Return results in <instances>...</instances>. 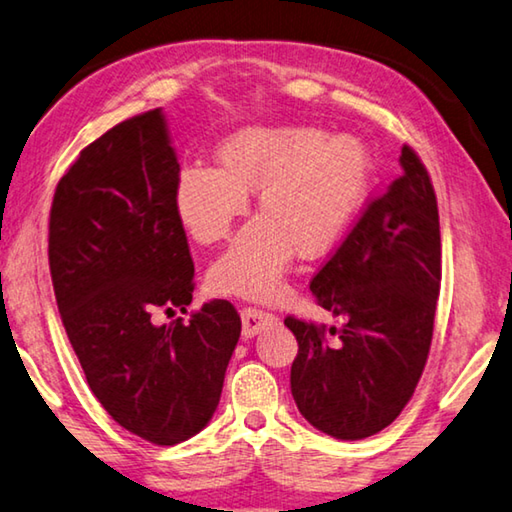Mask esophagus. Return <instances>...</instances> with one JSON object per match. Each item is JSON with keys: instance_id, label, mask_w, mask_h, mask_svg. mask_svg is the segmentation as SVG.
I'll return each mask as SVG.
<instances>
[{"instance_id": "1", "label": "esophagus", "mask_w": 512, "mask_h": 512, "mask_svg": "<svg viewBox=\"0 0 512 512\" xmlns=\"http://www.w3.org/2000/svg\"><path fill=\"white\" fill-rule=\"evenodd\" d=\"M275 321V316L264 312V310H257V307H243L241 310V323H243V337H255L259 330L264 326H269V323Z\"/></svg>"}]
</instances>
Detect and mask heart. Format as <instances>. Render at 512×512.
<instances>
[{"label":"heart","mask_w":512,"mask_h":512,"mask_svg":"<svg viewBox=\"0 0 512 512\" xmlns=\"http://www.w3.org/2000/svg\"><path fill=\"white\" fill-rule=\"evenodd\" d=\"M216 168L186 166L173 191L177 218L200 246L232 234L257 191V218L209 269L216 294L264 300L291 262L321 259L346 239L367 205L373 159L351 134L310 127H243L218 145Z\"/></svg>","instance_id":"obj_1"}]
</instances>
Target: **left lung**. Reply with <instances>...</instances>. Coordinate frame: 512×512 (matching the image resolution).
Segmentation results:
<instances>
[{
  "label": "left lung",
  "instance_id": "left-lung-1",
  "mask_svg": "<svg viewBox=\"0 0 512 512\" xmlns=\"http://www.w3.org/2000/svg\"><path fill=\"white\" fill-rule=\"evenodd\" d=\"M401 175L371 200L310 289L344 319L326 326L287 316L298 355L291 394L314 428L364 440L401 415L426 367L442 280L440 216L428 170L410 145Z\"/></svg>",
  "mask_w": 512,
  "mask_h": 512
}]
</instances>
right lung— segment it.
I'll use <instances>...</instances> for the list:
<instances>
[{
  "label": "right lung",
  "mask_w": 512,
  "mask_h": 512,
  "mask_svg": "<svg viewBox=\"0 0 512 512\" xmlns=\"http://www.w3.org/2000/svg\"><path fill=\"white\" fill-rule=\"evenodd\" d=\"M180 164L161 109L134 116L79 152L50 212V273L88 387L125 431L159 446L214 417L241 335L227 300L186 314L193 259L173 191Z\"/></svg>",
  "instance_id": "1"
}]
</instances>
